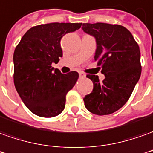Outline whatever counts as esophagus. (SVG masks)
Segmentation results:
<instances>
[{
    "label": "esophagus",
    "instance_id": "obj_1",
    "mask_svg": "<svg viewBox=\"0 0 153 153\" xmlns=\"http://www.w3.org/2000/svg\"><path fill=\"white\" fill-rule=\"evenodd\" d=\"M79 74L80 78H85V77H86V74L84 73H83V72H79Z\"/></svg>",
    "mask_w": 153,
    "mask_h": 153
}]
</instances>
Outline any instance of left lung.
<instances>
[{"label": "left lung", "mask_w": 153, "mask_h": 153, "mask_svg": "<svg viewBox=\"0 0 153 153\" xmlns=\"http://www.w3.org/2000/svg\"><path fill=\"white\" fill-rule=\"evenodd\" d=\"M82 30L94 37V59L105 76L100 83L97 75L88 74L94 88L84 99V105L94 114H113L127 102L140 79L139 46L131 32L122 25L84 23Z\"/></svg>", "instance_id": "1"}]
</instances>
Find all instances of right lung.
<instances>
[{
    "label": "right lung",
    "mask_w": 153,
    "mask_h": 153,
    "mask_svg": "<svg viewBox=\"0 0 153 153\" xmlns=\"http://www.w3.org/2000/svg\"><path fill=\"white\" fill-rule=\"evenodd\" d=\"M82 23H50L29 30L13 55L14 84L21 99L37 116L52 117L65 109L67 93L79 78L76 71L62 74L51 65L63 56L60 39Z\"/></svg>",
    "instance_id": "add662e5"
}]
</instances>
